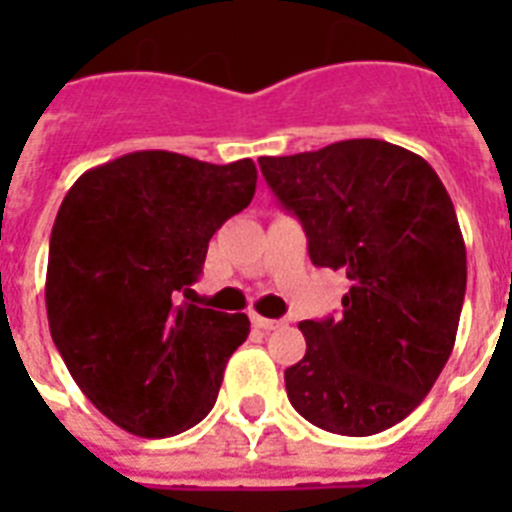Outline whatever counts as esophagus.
<instances>
[{"instance_id":"obj_1","label":"esophagus","mask_w":512,"mask_h":512,"mask_svg":"<svg viewBox=\"0 0 512 512\" xmlns=\"http://www.w3.org/2000/svg\"><path fill=\"white\" fill-rule=\"evenodd\" d=\"M252 324H255L257 329H263V332H271V329H279L281 327V321L265 319V316H257V313H252Z\"/></svg>"}]
</instances>
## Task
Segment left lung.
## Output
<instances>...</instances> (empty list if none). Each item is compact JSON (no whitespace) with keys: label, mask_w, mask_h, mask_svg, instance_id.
I'll return each mask as SVG.
<instances>
[{"label":"left lung","mask_w":512,"mask_h":512,"mask_svg":"<svg viewBox=\"0 0 512 512\" xmlns=\"http://www.w3.org/2000/svg\"><path fill=\"white\" fill-rule=\"evenodd\" d=\"M276 199L300 217L313 265L350 281L340 319L303 321L287 396L316 428L374 436L412 414L452 356L468 257L457 212L422 156L340 140L260 156Z\"/></svg>","instance_id":"8db88e82"}]
</instances>
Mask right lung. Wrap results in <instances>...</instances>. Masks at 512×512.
I'll list each match as a JSON object with an SVG mask.
<instances>
[{"mask_svg": "<svg viewBox=\"0 0 512 512\" xmlns=\"http://www.w3.org/2000/svg\"><path fill=\"white\" fill-rule=\"evenodd\" d=\"M255 185L252 159L135 151L84 172L60 204L44 284L52 342L84 396L132 436H177L215 406L249 319L180 297Z\"/></svg>", "mask_w": 512, "mask_h": 512, "instance_id": "obj_1", "label": "right lung"}]
</instances>
